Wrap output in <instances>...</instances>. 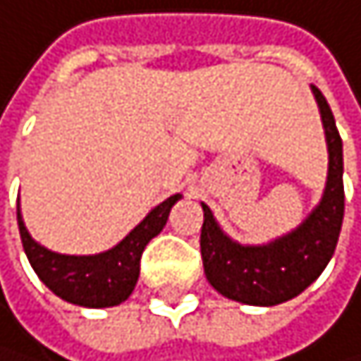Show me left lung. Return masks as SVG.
Listing matches in <instances>:
<instances>
[{
  "instance_id": "8db88e82",
  "label": "left lung",
  "mask_w": 361,
  "mask_h": 361,
  "mask_svg": "<svg viewBox=\"0 0 361 361\" xmlns=\"http://www.w3.org/2000/svg\"><path fill=\"white\" fill-rule=\"evenodd\" d=\"M316 96L329 149V173L320 204L285 236L267 245H241L214 221L212 210L204 208L202 259L208 283L221 296L256 307L281 305L302 293L314 283L336 252L344 219L342 184V137L326 98L311 85Z\"/></svg>"
}]
</instances>
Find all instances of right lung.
I'll use <instances>...</instances> for the list:
<instances>
[{"label": "right lung", "instance_id": "obj_1", "mask_svg": "<svg viewBox=\"0 0 361 361\" xmlns=\"http://www.w3.org/2000/svg\"><path fill=\"white\" fill-rule=\"evenodd\" d=\"M182 195H173L166 202L155 206L145 219H142L125 239L107 252L90 254V256H70L59 254L39 245L30 232L25 230L21 219L19 199H17V221L19 234L37 276L43 285L54 291L59 298L78 307H114L125 302L137 283L140 276V259L147 243L162 232L169 221V212Z\"/></svg>", "mask_w": 361, "mask_h": 361}]
</instances>
